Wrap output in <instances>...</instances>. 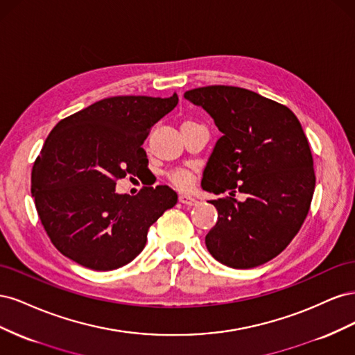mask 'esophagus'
I'll return each mask as SVG.
<instances>
[{
	"label": "esophagus",
	"instance_id": "34e87169",
	"mask_svg": "<svg viewBox=\"0 0 355 355\" xmlns=\"http://www.w3.org/2000/svg\"><path fill=\"white\" fill-rule=\"evenodd\" d=\"M179 201H180L182 204H185V206H196V204H197V200L192 198V197L188 196V194H180V196H179Z\"/></svg>",
	"mask_w": 355,
	"mask_h": 355
}]
</instances>
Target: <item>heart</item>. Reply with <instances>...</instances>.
<instances>
[{
	"mask_svg": "<svg viewBox=\"0 0 355 355\" xmlns=\"http://www.w3.org/2000/svg\"><path fill=\"white\" fill-rule=\"evenodd\" d=\"M170 184L175 185L179 189H188L192 185V176L187 170H173L167 175Z\"/></svg>",
	"mask_w": 355,
	"mask_h": 355,
	"instance_id": "b5f03b06",
	"label": "heart"
}]
</instances>
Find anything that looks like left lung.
<instances>
[{
    "instance_id": "obj_1",
    "label": "left lung",
    "mask_w": 355,
    "mask_h": 355,
    "mask_svg": "<svg viewBox=\"0 0 355 355\" xmlns=\"http://www.w3.org/2000/svg\"><path fill=\"white\" fill-rule=\"evenodd\" d=\"M185 98L206 110L222 136L202 171V189L218 222L206 235L220 263L247 270L274 259L295 239L315 188L308 139L287 106L234 85L192 89ZM239 190L244 202L234 199Z\"/></svg>"
}]
</instances>
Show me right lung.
<instances>
[{"instance_id": "right-lung-1", "label": "right lung", "mask_w": 355, "mask_h": 355, "mask_svg": "<svg viewBox=\"0 0 355 355\" xmlns=\"http://www.w3.org/2000/svg\"><path fill=\"white\" fill-rule=\"evenodd\" d=\"M178 94L112 96L60 120L31 176L38 218L53 245L94 271H111L144 250L149 227L178 202L167 185L116 194L115 184L148 168L144 141L175 110Z\"/></svg>"}]
</instances>
